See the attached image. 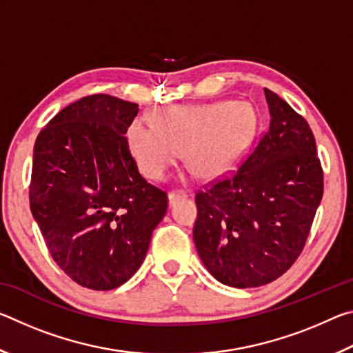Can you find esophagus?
Here are the masks:
<instances>
[{
	"instance_id": "1",
	"label": "esophagus",
	"mask_w": 353,
	"mask_h": 353,
	"mask_svg": "<svg viewBox=\"0 0 353 353\" xmlns=\"http://www.w3.org/2000/svg\"><path fill=\"white\" fill-rule=\"evenodd\" d=\"M185 191H171V193L168 194V201H170V205H174L177 201H181L185 198Z\"/></svg>"
}]
</instances>
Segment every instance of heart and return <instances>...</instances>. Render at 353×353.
<instances>
[{"label":"heart","instance_id":"obj_1","mask_svg":"<svg viewBox=\"0 0 353 353\" xmlns=\"http://www.w3.org/2000/svg\"><path fill=\"white\" fill-rule=\"evenodd\" d=\"M152 124L135 119L126 134L143 174L163 181L185 151V165L193 174L214 179L241 159L252 140L255 118L248 104L221 101L159 110Z\"/></svg>","mask_w":353,"mask_h":353}]
</instances>
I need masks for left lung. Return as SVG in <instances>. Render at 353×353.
I'll return each instance as SVG.
<instances>
[{
  "mask_svg": "<svg viewBox=\"0 0 353 353\" xmlns=\"http://www.w3.org/2000/svg\"><path fill=\"white\" fill-rule=\"evenodd\" d=\"M271 121L234 174L196 193L193 238L221 283L255 288L301 255L324 193V172L305 118L265 88Z\"/></svg>",
  "mask_w": 353,
  "mask_h": 353,
  "instance_id": "1",
  "label": "left lung"
}]
</instances>
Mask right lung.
<instances>
[{
	"mask_svg": "<svg viewBox=\"0 0 353 353\" xmlns=\"http://www.w3.org/2000/svg\"><path fill=\"white\" fill-rule=\"evenodd\" d=\"M137 113L139 104L90 94L59 112L35 140L32 216L57 266L90 290L118 288L134 276L168 208L124 137Z\"/></svg>",
	"mask_w": 353,
	"mask_h": 353,
	"instance_id": "add662e5",
	"label": "right lung"
}]
</instances>
